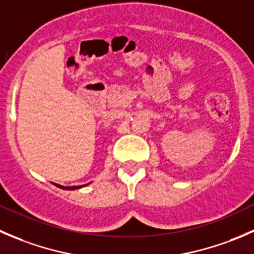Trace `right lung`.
I'll list each match as a JSON object with an SVG mask.
<instances>
[{
	"mask_svg": "<svg viewBox=\"0 0 254 254\" xmlns=\"http://www.w3.org/2000/svg\"><path fill=\"white\" fill-rule=\"evenodd\" d=\"M56 186H58L59 188H61V189H67V190H73V189H78V188H82V187H84V186H78V187H64V186H59V184H56Z\"/></svg>",
	"mask_w": 254,
	"mask_h": 254,
	"instance_id": "add662e5",
	"label": "right lung"
}]
</instances>
